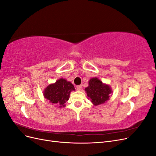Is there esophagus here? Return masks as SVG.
Instances as JSON below:
<instances>
[{
    "instance_id": "obj_1",
    "label": "esophagus",
    "mask_w": 156,
    "mask_h": 156,
    "mask_svg": "<svg viewBox=\"0 0 156 156\" xmlns=\"http://www.w3.org/2000/svg\"><path fill=\"white\" fill-rule=\"evenodd\" d=\"M81 89H82V86L81 85L77 86V90H81Z\"/></svg>"
}]
</instances>
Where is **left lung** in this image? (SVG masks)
<instances>
[{
    "mask_svg": "<svg viewBox=\"0 0 156 156\" xmlns=\"http://www.w3.org/2000/svg\"><path fill=\"white\" fill-rule=\"evenodd\" d=\"M87 96L94 105H101L109 100L112 89L109 85L103 83L97 77L90 79L88 87L85 88Z\"/></svg>",
    "mask_w": 156,
    "mask_h": 156,
    "instance_id": "left-lung-1",
    "label": "left lung"
}]
</instances>
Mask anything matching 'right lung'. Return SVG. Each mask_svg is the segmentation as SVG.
<instances>
[{"label": "right lung", "instance_id": "1", "mask_svg": "<svg viewBox=\"0 0 156 156\" xmlns=\"http://www.w3.org/2000/svg\"><path fill=\"white\" fill-rule=\"evenodd\" d=\"M73 90H75L73 84L61 78L45 88L44 96L49 102L58 105V107L60 108L65 106V103L69 100V94Z\"/></svg>", "mask_w": 156, "mask_h": 156}]
</instances>
